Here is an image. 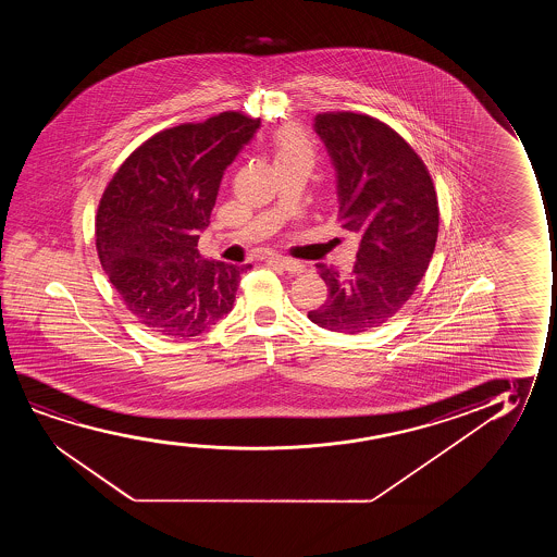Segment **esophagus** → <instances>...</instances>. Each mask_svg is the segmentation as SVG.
Returning a JSON list of instances; mask_svg holds the SVG:
<instances>
[{"label": "esophagus", "instance_id": "obj_1", "mask_svg": "<svg viewBox=\"0 0 557 557\" xmlns=\"http://www.w3.org/2000/svg\"><path fill=\"white\" fill-rule=\"evenodd\" d=\"M272 264L275 267L283 268V270H287L290 274H300V272H305L306 267L302 262H298V260L287 259V257H272L270 259Z\"/></svg>", "mask_w": 557, "mask_h": 557}]
</instances>
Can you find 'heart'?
Here are the masks:
<instances>
[{"label": "heart", "mask_w": 557, "mask_h": 557, "mask_svg": "<svg viewBox=\"0 0 557 557\" xmlns=\"http://www.w3.org/2000/svg\"><path fill=\"white\" fill-rule=\"evenodd\" d=\"M293 158L312 163L313 148L310 140L298 127H283L275 135V160Z\"/></svg>", "instance_id": "obj_1"}]
</instances>
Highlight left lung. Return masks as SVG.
Wrapping results in <instances>:
<instances>
[{
    "instance_id": "1",
    "label": "left lung",
    "mask_w": 557,
    "mask_h": 557,
    "mask_svg": "<svg viewBox=\"0 0 557 557\" xmlns=\"http://www.w3.org/2000/svg\"><path fill=\"white\" fill-rule=\"evenodd\" d=\"M313 131L335 168L338 222L359 249L350 274L315 264L329 295L308 318L358 335L399 312L426 274L440 226L434 183L411 146L371 115H315Z\"/></svg>"
}]
</instances>
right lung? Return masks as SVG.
<instances>
[{"label": "right lung", "instance_id": "right-lung-1", "mask_svg": "<svg viewBox=\"0 0 557 557\" xmlns=\"http://www.w3.org/2000/svg\"><path fill=\"white\" fill-rule=\"evenodd\" d=\"M260 127L239 112L184 123L138 146L100 198V264L123 305L158 335L190 338L232 310L251 264L199 255L222 175Z\"/></svg>", "mask_w": 557, "mask_h": 557}]
</instances>
